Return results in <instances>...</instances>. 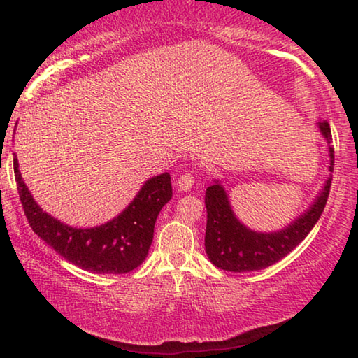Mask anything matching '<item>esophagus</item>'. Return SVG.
<instances>
[{
	"mask_svg": "<svg viewBox=\"0 0 358 358\" xmlns=\"http://www.w3.org/2000/svg\"><path fill=\"white\" fill-rule=\"evenodd\" d=\"M177 186H178V189L183 191V192L189 191L191 187L194 186V177H192L191 173L181 175V177L177 180Z\"/></svg>",
	"mask_w": 358,
	"mask_h": 358,
	"instance_id": "1",
	"label": "esophagus"
}]
</instances>
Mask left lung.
Listing matches in <instances>:
<instances>
[{
  "label": "left lung",
  "mask_w": 358,
  "mask_h": 358,
  "mask_svg": "<svg viewBox=\"0 0 358 358\" xmlns=\"http://www.w3.org/2000/svg\"><path fill=\"white\" fill-rule=\"evenodd\" d=\"M317 128L327 142L329 151V175L310 207L295 216L287 226L271 232H260L245 226L230 205L229 192L221 180H213L205 192L207 207V230H205V251L210 262L217 268L234 271H256L276 264L294 248L306 238L316 226L329 199L331 172H333V147L329 121H319Z\"/></svg>",
  "instance_id": "left-lung-1"
}]
</instances>
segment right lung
Masks as SVG:
<instances>
[{
	"instance_id": "right-lung-1",
	"label": "right lung",
	"mask_w": 358,
	"mask_h": 358,
	"mask_svg": "<svg viewBox=\"0 0 358 358\" xmlns=\"http://www.w3.org/2000/svg\"><path fill=\"white\" fill-rule=\"evenodd\" d=\"M14 173L34 234L72 265L99 275L128 273L143 262L153 241L157 215L172 199L171 175L164 172L145 181L128 207L113 220L94 227H74L39 207L22 178L17 156Z\"/></svg>"
}]
</instances>
